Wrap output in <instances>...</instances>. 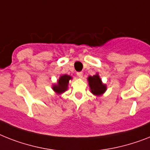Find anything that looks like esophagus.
<instances>
[{"mask_svg": "<svg viewBox=\"0 0 150 150\" xmlns=\"http://www.w3.org/2000/svg\"><path fill=\"white\" fill-rule=\"evenodd\" d=\"M76 75L80 78H82L83 77V72H77L76 73Z\"/></svg>", "mask_w": 150, "mask_h": 150, "instance_id": "obj_1", "label": "esophagus"}]
</instances>
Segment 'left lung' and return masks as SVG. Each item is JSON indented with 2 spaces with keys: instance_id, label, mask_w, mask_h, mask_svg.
<instances>
[{
  "instance_id": "obj_1",
  "label": "left lung",
  "mask_w": 150,
  "mask_h": 150,
  "mask_svg": "<svg viewBox=\"0 0 150 150\" xmlns=\"http://www.w3.org/2000/svg\"><path fill=\"white\" fill-rule=\"evenodd\" d=\"M88 81L90 87L91 89V92L94 95L100 96L106 91V86L102 83L98 74L93 76H89Z\"/></svg>"
}]
</instances>
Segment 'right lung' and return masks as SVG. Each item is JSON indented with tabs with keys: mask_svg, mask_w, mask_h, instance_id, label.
I'll list each match as a JSON object with an SVG mask.
<instances>
[{
	"mask_svg": "<svg viewBox=\"0 0 150 150\" xmlns=\"http://www.w3.org/2000/svg\"><path fill=\"white\" fill-rule=\"evenodd\" d=\"M71 79V76H68V75H64L61 76L58 80V84L53 86L54 91H56L58 93H61L66 91L67 89V85L69 80Z\"/></svg>",
	"mask_w": 150,
	"mask_h": 150,
	"instance_id": "right-lung-1",
	"label": "right lung"
}]
</instances>
